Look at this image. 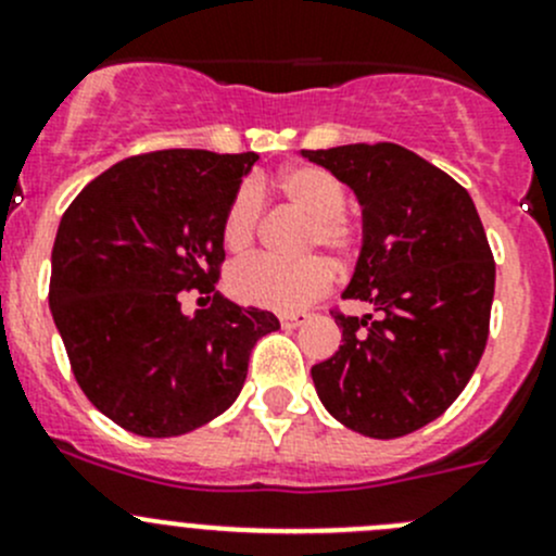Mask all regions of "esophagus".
I'll return each mask as SVG.
<instances>
[{"mask_svg":"<svg viewBox=\"0 0 556 556\" xmlns=\"http://www.w3.org/2000/svg\"><path fill=\"white\" fill-rule=\"evenodd\" d=\"M306 319H309V314H304V312L279 314V323H282V328H299V325H304Z\"/></svg>","mask_w":556,"mask_h":556,"instance_id":"1","label":"esophagus"}]
</instances>
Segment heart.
I'll use <instances>...</instances> for the list:
<instances>
[{"instance_id":"heart-1","label":"heart","mask_w":556,"mask_h":556,"mask_svg":"<svg viewBox=\"0 0 556 556\" xmlns=\"http://www.w3.org/2000/svg\"><path fill=\"white\" fill-rule=\"evenodd\" d=\"M271 188L293 201L306 215H312V226L306 231L309 250L325 247L333 255H346L352 250L355 226L344 217L346 190L333 174L317 166H293L279 174ZM261 215V190L255 185H242L228 201V210L223 215V244L233 255H242L255 242ZM228 285H231V293L244 304L274 312H295L304 309L312 299L328 290L330 266L317 255L301 257V261L257 255L239 263Z\"/></svg>"}]
</instances>
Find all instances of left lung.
<instances>
[{
    "mask_svg": "<svg viewBox=\"0 0 556 556\" xmlns=\"http://www.w3.org/2000/svg\"><path fill=\"white\" fill-rule=\"evenodd\" d=\"M355 193L363 239L336 317L341 346L312 368L333 419L368 439L433 422L473 377L490 333L495 261L473 199L401 144L301 150Z\"/></svg>",
    "mask_w": 556,
    "mask_h": 556,
    "instance_id": "1",
    "label": "left lung"
}]
</instances>
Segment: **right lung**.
Listing matches in <instances>:
<instances>
[{"instance_id": "add662e5", "label": "right lung", "mask_w": 556, "mask_h": 556, "mask_svg": "<svg viewBox=\"0 0 556 556\" xmlns=\"http://www.w3.org/2000/svg\"><path fill=\"white\" fill-rule=\"evenodd\" d=\"M255 153L159 150L110 166L61 217L50 314L88 401L148 439L190 433L239 397L271 312L212 299L185 314L179 293H212L223 215Z\"/></svg>"}]
</instances>
